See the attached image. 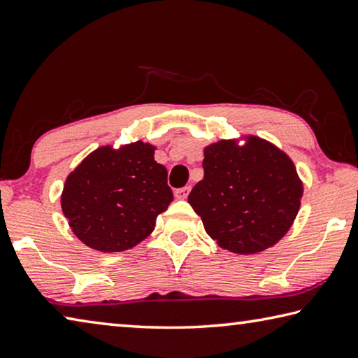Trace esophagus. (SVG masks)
<instances>
[{
	"label": "esophagus",
	"mask_w": 358,
	"mask_h": 358,
	"mask_svg": "<svg viewBox=\"0 0 358 358\" xmlns=\"http://www.w3.org/2000/svg\"><path fill=\"white\" fill-rule=\"evenodd\" d=\"M190 190H192V187L187 185V187H182V189L176 190L174 195H176V198H178V199H187V196H189Z\"/></svg>",
	"instance_id": "34e87169"
}]
</instances>
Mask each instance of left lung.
Instances as JSON below:
<instances>
[{"mask_svg":"<svg viewBox=\"0 0 358 358\" xmlns=\"http://www.w3.org/2000/svg\"><path fill=\"white\" fill-rule=\"evenodd\" d=\"M203 168L189 203L222 248L259 253L289 231L303 184L283 150L258 136L242 146L222 140L204 149Z\"/></svg>","mask_w":358,"mask_h":358,"instance_id":"left-lung-1","label":"left lung"}]
</instances>
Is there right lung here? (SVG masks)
Masks as SVG:
<instances>
[{"instance_id": "add662e5", "label": "right lung", "mask_w": 358, "mask_h": 358, "mask_svg": "<svg viewBox=\"0 0 358 358\" xmlns=\"http://www.w3.org/2000/svg\"><path fill=\"white\" fill-rule=\"evenodd\" d=\"M154 149L143 141L102 146L67 176L61 208L85 245L124 252L152 233L157 215L173 201L168 171L154 160Z\"/></svg>"}]
</instances>
